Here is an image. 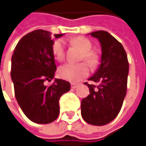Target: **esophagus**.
Instances as JSON below:
<instances>
[{
    "mask_svg": "<svg viewBox=\"0 0 146 146\" xmlns=\"http://www.w3.org/2000/svg\"><path fill=\"white\" fill-rule=\"evenodd\" d=\"M78 85H79V84L72 83V84H71V88H76L78 87Z\"/></svg>",
    "mask_w": 146,
    "mask_h": 146,
    "instance_id": "obj_1",
    "label": "esophagus"
}]
</instances>
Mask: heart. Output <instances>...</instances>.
I'll return each instance as SVG.
<instances>
[{
  "mask_svg": "<svg viewBox=\"0 0 146 146\" xmlns=\"http://www.w3.org/2000/svg\"><path fill=\"white\" fill-rule=\"evenodd\" d=\"M70 43L79 48L82 52L80 60H84L90 67H96L100 62L98 53L92 51L93 44L91 41L83 36H76L70 40ZM52 53L54 58L58 61H62L65 58L64 44L62 40H57L53 43ZM58 76L66 80L71 82H78L88 74V67L85 63L79 64H66L61 66L58 68Z\"/></svg>",
  "mask_w": 146,
  "mask_h": 146,
  "instance_id": "1",
  "label": "heart"
}]
</instances>
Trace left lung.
<instances>
[{
	"label": "left lung",
	"mask_w": 146,
	"mask_h": 146,
	"mask_svg": "<svg viewBox=\"0 0 146 146\" xmlns=\"http://www.w3.org/2000/svg\"><path fill=\"white\" fill-rule=\"evenodd\" d=\"M102 46L101 65L89 80L99 83L89 88V95L81 101V115L88 123L102 126L114 120L120 111L127 93L129 65L127 53L115 37L105 31H93Z\"/></svg>",
	"instance_id": "left-lung-1"
}]
</instances>
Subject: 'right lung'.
<instances>
[{
	"label": "right lung",
	"mask_w": 146,
	"mask_h": 146,
	"mask_svg": "<svg viewBox=\"0 0 146 146\" xmlns=\"http://www.w3.org/2000/svg\"><path fill=\"white\" fill-rule=\"evenodd\" d=\"M62 34H56V38ZM50 32L36 30L27 34L14 48L11 58V79L15 98L25 115L36 123H49L59 115V99L70 89L69 82L54 77L57 66L52 53Z\"/></svg>",
	"instance_id": "add662e5"
}]
</instances>
